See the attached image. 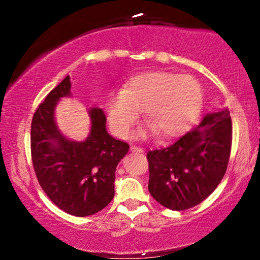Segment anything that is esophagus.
Here are the masks:
<instances>
[{
	"mask_svg": "<svg viewBox=\"0 0 260 260\" xmlns=\"http://www.w3.org/2000/svg\"><path fill=\"white\" fill-rule=\"evenodd\" d=\"M131 151H133V153H144V150H143L142 148L134 147V145H132V147H131Z\"/></svg>",
	"mask_w": 260,
	"mask_h": 260,
	"instance_id": "34e87169",
	"label": "esophagus"
}]
</instances>
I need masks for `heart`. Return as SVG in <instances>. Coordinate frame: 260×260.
I'll list each match as a JSON object with an SVG mask.
<instances>
[{"label":"heart","mask_w":260,"mask_h":260,"mask_svg":"<svg viewBox=\"0 0 260 260\" xmlns=\"http://www.w3.org/2000/svg\"><path fill=\"white\" fill-rule=\"evenodd\" d=\"M202 105L203 89L194 77L154 71L131 78L123 90L112 91L106 112L113 133L120 138L128 136L139 111L157 136L171 138L196 121Z\"/></svg>","instance_id":"heart-1"}]
</instances>
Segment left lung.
<instances>
[{"label":"left lung","instance_id":"8db88e82","mask_svg":"<svg viewBox=\"0 0 260 260\" xmlns=\"http://www.w3.org/2000/svg\"><path fill=\"white\" fill-rule=\"evenodd\" d=\"M231 145L229 110L208 113L171 145L148 151L149 192L171 210L201 204L225 176Z\"/></svg>","mask_w":260,"mask_h":260}]
</instances>
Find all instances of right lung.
<instances>
[{"label":"right lung","mask_w":260,"mask_h":260,"mask_svg":"<svg viewBox=\"0 0 260 260\" xmlns=\"http://www.w3.org/2000/svg\"><path fill=\"white\" fill-rule=\"evenodd\" d=\"M71 94L67 76L45 98L34 112L30 131L31 161L41 188L61 210L88 216L104 208L115 196V172L129 145L106 131L101 109L89 111L90 134L84 142L66 139L57 129L53 111L57 101Z\"/></svg>","instance_id":"obj_1"}]
</instances>
